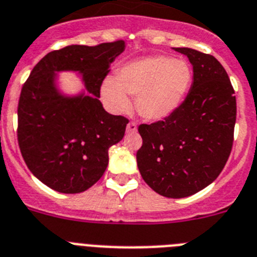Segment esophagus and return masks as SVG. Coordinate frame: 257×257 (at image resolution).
<instances>
[{
    "label": "esophagus",
    "instance_id": "1",
    "mask_svg": "<svg viewBox=\"0 0 257 257\" xmlns=\"http://www.w3.org/2000/svg\"><path fill=\"white\" fill-rule=\"evenodd\" d=\"M126 131H127V133H128V134H130V133H137V131H138L137 123H135V122H130V123L127 124Z\"/></svg>",
    "mask_w": 257,
    "mask_h": 257
}]
</instances>
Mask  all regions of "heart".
I'll return each mask as SVG.
<instances>
[{
	"label": "heart",
	"instance_id": "1",
	"mask_svg": "<svg viewBox=\"0 0 257 257\" xmlns=\"http://www.w3.org/2000/svg\"><path fill=\"white\" fill-rule=\"evenodd\" d=\"M191 78V69L186 61L166 56L143 57L122 66L117 78L106 76L101 95L115 113L128 111L130 96H137L135 106L140 117L160 120L179 106Z\"/></svg>",
	"mask_w": 257,
	"mask_h": 257
}]
</instances>
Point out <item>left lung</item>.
Wrapping results in <instances>:
<instances>
[{
    "instance_id": "obj_1",
    "label": "left lung",
    "mask_w": 257,
    "mask_h": 257,
    "mask_svg": "<svg viewBox=\"0 0 257 257\" xmlns=\"http://www.w3.org/2000/svg\"><path fill=\"white\" fill-rule=\"evenodd\" d=\"M187 56L194 82L169 117L140 124L137 153L142 178L153 191L181 199L209 186L222 172L234 140L236 101L226 70L210 54L174 48Z\"/></svg>"
}]
</instances>
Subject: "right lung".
I'll return each mask as SVG.
<instances>
[{
    "mask_svg": "<svg viewBox=\"0 0 257 257\" xmlns=\"http://www.w3.org/2000/svg\"><path fill=\"white\" fill-rule=\"evenodd\" d=\"M124 41L96 47L69 45L41 58L24 83L18 104V143L31 173L54 191L78 194L106 170L111 146L122 140L128 119L109 114L100 97L110 63ZM76 71L87 91L63 95L56 72Z\"/></svg>",
    "mask_w": 257,
    "mask_h": 257,
    "instance_id": "1",
    "label": "right lung"
}]
</instances>
